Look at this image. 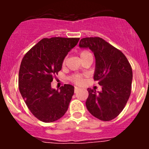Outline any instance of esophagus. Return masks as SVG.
Segmentation results:
<instances>
[{"mask_svg": "<svg viewBox=\"0 0 149 149\" xmlns=\"http://www.w3.org/2000/svg\"><path fill=\"white\" fill-rule=\"evenodd\" d=\"M79 90V88H78V87H75L74 88V92H75V93H76V92L78 91V90Z\"/></svg>", "mask_w": 149, "mask_h": 149, "instance_id": "obj_1", "label": "esophagus"}]
</instances>
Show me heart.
Returning <instances> with one entry per match:
<instances>
[{
  "instance_id": "obj_1",
  "label": "heart",
  "mask_w": 149,
  "mask_h": 149,
  "mask_svg": "<svg viewBox=\"0 0 149 149\" xmlns=\"http://www.w3.org/2000/svg\"><path fill=\"white\" fill-rule=\"evenodd\" d=\"M89 54H91V53L89 52V51L83 50L80 53V57L83 58L85 57V56L89 55ZM72 80L74 82V83H77V84H80V83H81L82 82H83V78H82V76H80V75H76V76H73L72 77Z\"/></svg>"
}]
</instances>
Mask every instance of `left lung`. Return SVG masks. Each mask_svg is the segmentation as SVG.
Returning <instances> with one entry per match:
<instances>
[{
	"label": "left lung",
	"instance_id": "left-lung-1",
	"mask_svg": "<svg viewBox=\"0 0 149 149\" xmlns=\"http://www.w3.org/2000/svg\"><path fill=\"white\" fill-rule=\"evenodd\" d=\"M79 47L94 53V80L102 89L101 92L88 89L87 109L101 120H111L120 113L129 100L132 81L130 64L123 53L101 38H82Z\"/></svg>",
	"mask_w": 149,
	"mask_h": 149
}]
</instances>
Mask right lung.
<instances>
[{"label": "right lung", "mask_w": 149, "mask_h": 149, "mask_svg": "<svg viewBox=\"0 0 149 149\" xmlns=\"http://www.w3.org/2000/svg\"><path fill=\"white\" fill-rule=\"evenodd\" d=\"M80 38L53 37L43 38L25 54L19 71V89L32 114L45 123L61 118L67 111L74 93L69 84L59 90L51 83L61 69L68 52Z\"/></svg>", "instance_id": "right-lung-1"}]
</instances>
